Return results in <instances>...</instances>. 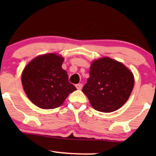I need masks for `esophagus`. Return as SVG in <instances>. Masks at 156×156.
I'll return each mask as SVG.
<instances>
[{"label": "esophagus", "instance_id": "obj_1", "mask_svg": "<svg viewBox=\"0 0 156 156\" xmlns=\"http://www.w3.org/2000/svg\"><path fill=\"white\" fill-rule=\"evenodd\" d=\"M82 84H76V85H75V87H77V89L78 90H81V88H82Z\"/></svg>", "mask_w": 156, "mask_h": 156}]
</instances>
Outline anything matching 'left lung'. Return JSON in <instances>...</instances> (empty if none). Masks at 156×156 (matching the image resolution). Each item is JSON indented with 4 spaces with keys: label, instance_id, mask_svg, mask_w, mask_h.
Listing matches in <instances>:
<instances>
[{
    "label": "left lung",
    "instance_id": "obj_1",
    "mask_svg": "<svg viewBox=\"0 0 156 156\" xmlns=\"http://www.w3.org/2000/svg\"><path fill=\"white\" fill-rule=\"evenodd\" d=\"M133 84V74L125 66L104 57L92 62L90 78L82 91L96 110L112 112L126 103Z\"/></svg>",
    "mask_w": 156,
    "mask_h": 156
}]
</instances>
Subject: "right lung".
Segmentation results:
<instances>
[{
  "instance_id": "1",
  "label": "right lung",
  "mask_w": 156,
  "mask_h": 156,
  "mask_svg": "<svg viewBox=\"0 0 156 156\" xmlns=\"http://www.w3.org/2000/svg\"><path fill=\"white\" fill-rule=\"evenodd\" d=\"M64 59L54 53L34 58L22 74L26 95L41 108H55L63 103L69 94L76 90L69 83L67 72L62 69Z\"/></svg>"
}]
</instances>
